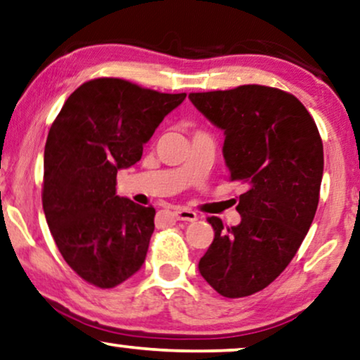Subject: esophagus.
Segmentation results:
<instances>
[{"instance_id": "obj_1", "label": "esophagus", "mask_w": 360, "mask_h": 360, "mask_svg": "<svg viewBox=\"0 0 360 360\" xmlns=\"http://www.w3.org/2000/svg\"><path fill=\"white\" fill-rule=\"evenodd\" d=\"M174 217L177 220H186V222H194V220H198V214L194 212V210L191 209H184V207H179L174 210Z\"/></svg>"}]
</instances>
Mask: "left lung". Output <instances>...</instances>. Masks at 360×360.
I'll return each mask as SVG.
<instances>
[{"label":"left lung","mask_w":360,"mask_h":360,"mask_svg":"<svg viewBox=\"0 0 360 360\" xmlns=\"http://www.w3.org/2000/svg\"><path fill=\"white\" fill-rule=\"evenodd\" d=\"M189 100L224 130L230 179L247 188L240 224L207 219L215 233L199 271L219 295L243 298L280 276L304 240L319 202L323 141L304 105L280 89L240 85Z\"/></svg>","instance_id":"1"}]
</instances>
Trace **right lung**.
<instances>
[{"mask_svg": "<svg viewBox=\"0 0 360 360\" xmlns=\"http://www.w3.org/2000/svg\"><path fill=\"white\" fill-rule=\"evenodd\" d=\"M184 98L102 77L70 94L52 123L42 209L60 255L87 283L113 288L145 263L156 210L117 195V172L141 160Z\"/></svg>", "mask_w": 360, "mask_h": 360, "instance_id": "obj_1", "label": "right lung"}]
</instances>
